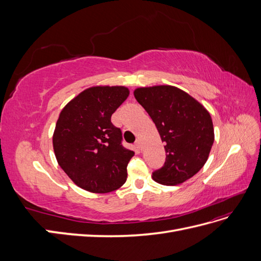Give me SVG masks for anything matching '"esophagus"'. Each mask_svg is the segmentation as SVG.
I'll return each instance as SVG.
<instances>
[{
	"label": "esophagus",
	"mask_w": 261,
	"mask_h": 261,
	"mask_svg": "<svg viewBox=\"0 0 261 261\" xmlns=\"http://www.w3.org/2000/svg\"><path fill=\"white\" fill-rule=\"evenodd\" d=\"M136 147L138 148V149H141V148H143V146H141V141H140V139H137L136 140Z\"/></svg>",
	"instance_id": "obj_1"
}]
</instances>
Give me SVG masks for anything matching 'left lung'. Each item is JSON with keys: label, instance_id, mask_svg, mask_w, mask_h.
Returning a JSON list of instances; mask_svg holds the SVG:
<instances>
[{"label": "left lung", "instance_id": "8db88e82", "mask_svg": "<svg viewBox=\"0 0 261 261\" xmlns=\"http://www.w3.org/2000/svg\"><path fill=\"white\" fill-rule=\"evenodd\" d=\"M134 96L152 118L164 143V165L152 173L162 185L181 184L208 160L215 141L209 112L198 101L173 86L137 88Z\"/></svg>", "mask_w": 261, "mask_h": 261}]
</instances>
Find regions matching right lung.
Instances as JSON below:
<instances>
[{
    "label": "right lung",
    "mask_w": 261,
    "mask_h": 261,
    "mask_svg": "<svg viewBox=\"0 0 261 261\" xmlns=\"http://www.w3.org/2000/svg\"><path fill=\"white\" fill-rule=\"evenodd\" d=\"M128 94L123 86L91 87L60 113L54 153L63 171L85 191L110 193L127 178V164L135 152L123 147L122 130L112 124L111 116Z\"/></svg>",
    "instance_id": "right-lung-1"
}]
</instances>
